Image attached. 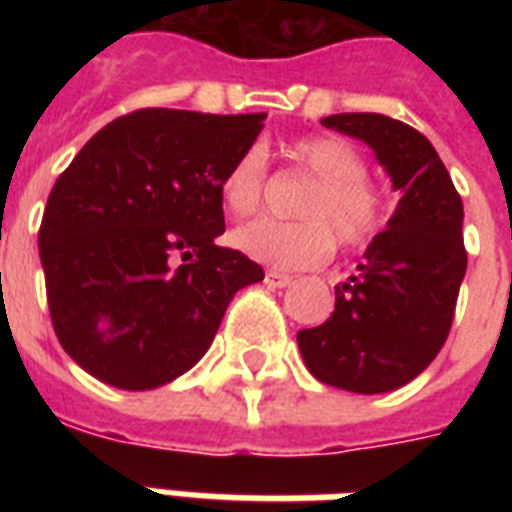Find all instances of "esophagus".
<instances>
[{"mask_svg":"<svg viewBox=\"0 0 512 512\" xmlns=\"http://www.w3.org/2000/svg\"><path fill=\"white\" fill-rule=\"evenodd\" d=\"M265 284L271 289H284L292 284V276L289 273H281V271H268L265 273Z\"/></svg>","mask_w":512,"mask_h":512,"instance_id":"34e87169","label":"esophagus"}]
</instances>
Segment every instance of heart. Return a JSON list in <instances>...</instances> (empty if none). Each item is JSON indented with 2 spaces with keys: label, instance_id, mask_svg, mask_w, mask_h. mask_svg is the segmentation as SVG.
Listing matches in <instances>:
<instances>
[{
  "label": "heart",
  "instance_id": "heart-1",
  "mask_svg": "<svg viewBox=\"0 0 512 512\" xmlns=\"http://www.w3.org/2000/svg\"><path fill=\"white\" fill-rule=\"evenodd\" d=\"M289 159L316 180L297 204V223L252 220L233 231V247L257 263L279 271H303L327 263L335 241L345 249L372 244L388 223V199L366 180V162L342 138H303L289 146ZM268 162L260 146L236 156L220 185L225 209L236 217L252 215L263 201Z\"/></svg>",
  "mask_w": 512,
  "mask_h": 512
}]
</instances>
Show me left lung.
I'll return each instance as SVG.
<instances>
[{
    "instance_id": "1",
    "label": "left lung",
    "mask_w": 512,
    "mask_h": 512,
    "mask_svg": "<svg viewBox=\"0 0 512 512\" xmlns=\"http://www.w3.org/2000/svg\"><path fill=\"white\" fill-rule=\"evenodd\" d=\"M324 127L372 148L401 193L385 231L366 247L356 276L335 287V311L300 329L308 372L350 393H388L444 348L468 268L462 199L430 140L382 114H335Z\"/></svg>"
}]
</instances>
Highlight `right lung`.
Here are the masks:
<instances>
[{
  "label": "right lung",
  "mask_w": 512,
  "mask_h": 512,
  "mask_svg": "<svg viewBox=\"0 0 512 512\" xmlns=\"http://www.w3.org/2000/svg\"><path fill=\"white\" fill-rule=\"evenodd\" d=\"M265 114L143 108L95 132L52 185L39 228L47 305L84 372L154 390L209 350L263 268L217 247L220 185Z\"/></svg>",
  "instance_id": "right-lung-1"
}]
</instances>
